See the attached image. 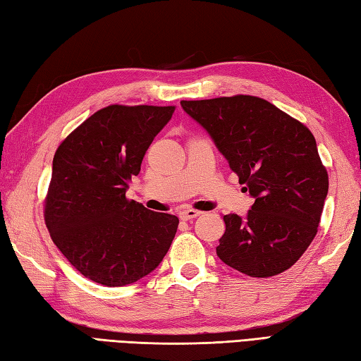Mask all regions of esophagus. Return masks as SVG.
Masks as SVG:
<instances>
[{
  "label": "esophagus",
  "mask_w": 361,
  "mask_h": 361,
  "mask_svg": "<svg viewBox=\"0 0 361 361\" xmlns=\"http://www.w3.org/2000/svg\"><path fill=\"white\" fill-rule=\"evenodd\" d=\"M200 211H195V209H185V211H180V219L181 220H192L195 217L200 216Z\"/></svg>",
  "instance_id": "esophagus-1"
}]
</instances>
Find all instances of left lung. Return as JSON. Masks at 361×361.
<instances>
[{
  "mask_svg": "<svg viewBox=\"0 0 361 361\" xmlns=\"http://www.w3.org/2000/svg\"><path fill=\"white\" fill-rule=\"evenodd\" d=\"M255 198L247 217L224 216L217 256L251 278L288 270L318 233L329 190L310 130L265 99L181 101Z\"/></svg>",
  "mask_w": 361,
  "mask_h": 361,
  "instance_id": "1",
  "label": "left lung"
}]
</instances>
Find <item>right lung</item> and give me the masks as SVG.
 Here are the masks:
<instances>
[{
  "label": "right lung",
  "mask_w": 361,
  "mask_h": 361,
  "mask_svg": "<svg viewBox=\"0 0 361 361\" xmlns=\"http://www.w3.org/2000/svg\"><path fill=\"white\" fill-rule=\"evenodd\" d=\"M173 111L109 105L59 145L44 221L52 242L85 278L106 287L128 286L155 270L171 248L178 217L127 200L126 192Z\"/></svg>",
  "instance_id": "1"
}]
</instances>
